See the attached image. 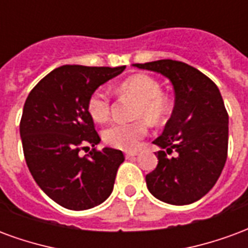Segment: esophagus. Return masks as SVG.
Masks as SVG:
<instances>
[{
	"label": "esophagus",
	"mask_w": 248,
	"mask_h": 248,
	"mask_svg": "<svg viewBox=\"0 0 248 248\" xmlns=\"http://www.w3.org/2000/svg\"><path fill=\"white\" fill-rule=\"evenodd\" d=\"M124 155H126V158H134L135 155H138V153L137 151H126Z\"/></svg>",
	"instance_id": "obj_1"
}]
</instances>
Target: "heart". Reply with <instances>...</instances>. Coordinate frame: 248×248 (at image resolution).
Returning a JSON list of instances; mask_svg holds the SVG:
<instances>
[{
  "mask_svg": "<svg viewBox=\"0 0 248 248\" xmlns=\"http://www.w3.org/2000/svg\"><path fill=\"white\" fill-rule=\"evenodd\" d=\"M119 90L124 94H130L138 98L135 108L137 117L150 119L151 122L161 121L169 110L166 98L162 95L161 85L149 76L135 74L124 79ZM87 111L94 121L105 122L110 115V95L99 87L90 94L87 99ZM147 126L143 121L135 122H114L103 131L105 142L115 149L135 150L140 146V140L145 137Z\"/></svg>",
  "mask_w": 248,
  "mask_h": 248,
  "instance_id": "obj_1",
  "label": "heart"
}]
</instances>
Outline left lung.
Wrapping results in <instances>:
<instances>
[{
    "label": "left lung",
    "mask_w": 248,
    "mask_h": 248,
    "mask_svg": "<svg viewBox=\"0 0 248 248\" xmlns=\"http://www.w3.org/2000/svg\"><path fill=\"white\" fill-rule=\"evenodd\" d=\"M134 66L169 78L175 93L171 117L153 142L162 150L155 170L146 175L147 188L165 203L197 202L217 183L227 159L229 114L218 86L185 62L159 60ZM171 152L176 154L169 157Z\"/></svg>",
    "instance_id": "8db88e82"
}]
</instances>
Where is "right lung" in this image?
I'll return each instance as SVG.
<instances>
[{"instance_id":"1","label":"right lung","mask_w":248,"mask_h":248,"mask_svg":"<svg viewBox=\"0 0 248 248\" xmlns=\"http://www.w3.org/2000/svg\"><path fill=\"white\" fill-rule=\"evenodd\" d=\"M126 66L63 65L44 77L24 105L19 134L30 174L47 197L69 210H89L113 191L124 153L101 142L87 111V99Z\"/></svg>"}]
</instances>
